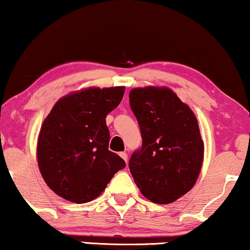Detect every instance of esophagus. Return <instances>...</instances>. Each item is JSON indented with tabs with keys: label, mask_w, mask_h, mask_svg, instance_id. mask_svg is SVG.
<instances>
[{
	"label": "esophagus",
	"mask_w": 250,
	"mask_h": 250,
	"mask_svg": "<svg viewBox=\"0 0 250 250\" xmlns=\"http://www.w3.org/2000/svg\"><path fill=\"white\" fill-rule=\"evenodd\" d=\"M119 154H120V157H121V158H122V159H123V160H125V163H127V160H128V154H127V153H125V152H120Z\"/></svg>",
	"instance_id": "esophagus-1"
}]
</instances>
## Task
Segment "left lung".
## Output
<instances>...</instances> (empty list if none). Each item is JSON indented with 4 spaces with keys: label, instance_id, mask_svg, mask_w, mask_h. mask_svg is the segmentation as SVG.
I'll return each instance as SVG.
<instances>
[{
    "label": "left lung",
    "instance_id": "1",
    "mask_svg": "<svg viewBox=\"0 0 250 250\" xmlns=\"http://www.w3.org/2000/svg\"><path fill=\"white\" fill-rule=\"evenodd\" d=\"M129 103L143 140L129 160L136 186L153 203L175 202L194 187L203 165L197 119L167 86L132 88Z\"/></svg>",
    "mask_w": 250,
    "mask_h": 250
}]
</instances>
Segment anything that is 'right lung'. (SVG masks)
<instances>
[{
  "mask_svg": "<svg viewBox=\"0 0 250 250\" xmlns=\"http://www.w3.org/2000/svg\"><path fill=\"white\" fill-rule=\"evenodd\" d=\"M125 86L86 87L59 99L41 125L37 159L46 185L72 203L93 201L118 170L121 157L108 150L106 116L121 103Z\"/></svg>",
  "mask_w": 250,
  "mask_h": 250,
  "instance_id": "right-lung-1",
  "label": "right lung"
}]
</instances>
